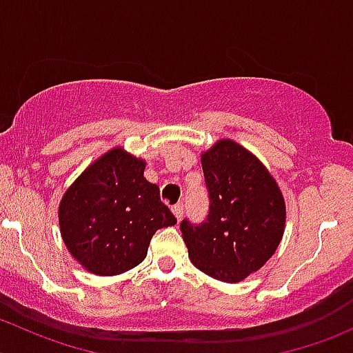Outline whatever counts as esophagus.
Instances as JSON below:
<instances>
[{"instance_id":"34e87169","label":"esophagus","mask_w":353,"mask_h":353,"mask_svg":"<svg viewBox=\"0 0 353 353\" xmlns=\"http://www.w3.org/2000/svg\"><path fill=\"white\" fill-rule=\"evenodd\" d=\"M183 212H184V205L183 203H177V205L172 206V213L176 215L177 220H181V216H183Z\"/></svg>"}]
</instances>
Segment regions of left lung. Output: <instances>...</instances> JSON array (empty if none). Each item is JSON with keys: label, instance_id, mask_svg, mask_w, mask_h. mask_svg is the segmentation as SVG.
Wrapping results in <instances>:
<instances>
[{"label": "left lung", "instance_id": "1", "mask_svg": "<svg viewBox=\"0 0 353 353\" xmlns=\"http://www.w3.org/2000/svg\"><path fill=\"white\" fill-rule=\"evenodd\" d=\"M208 215L181 222L188 252L198 270L236 283L258 272L283 236L285 201L261 162L236 141L220 140L201 155Z\"/></svg>", "mask_w": 353, "mask_h": 353}]
</instances>
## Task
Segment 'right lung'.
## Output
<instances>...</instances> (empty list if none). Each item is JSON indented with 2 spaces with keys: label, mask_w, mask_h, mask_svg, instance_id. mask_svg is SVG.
Segmentation results:
<instances>
[{
  "label": "right lung",
  "mask_w": 353,
  "mask_h": 353,
  "mask_svg": "<svg viewBox=\"0 0 353 353\" xmlns=\"http://www.w3.org/2000/svg\"><path fill=\"white\" fill-rule=\"evenodd\" d=\"M143 170V160L114 148L68 188L59 205L61 236L88 272L109 276L134 268L157 230L177 222Z\"/></svg>",
  "instance_id": "add662e5"
}]
</instances>
